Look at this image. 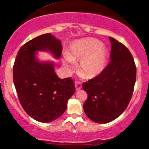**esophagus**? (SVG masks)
Segmentation results:
<instances>
[{"label": "esophagus", "mask_w": 149, "mask_h": 149, "mask_svg": "<svg viewBox=\"0 0 149 149\" xmlns=\"http://www.w3.org/2000/svg\"><path fill=\"white\" fill-rule=\"evenodd\" d=\"M82 87V85H81V83L79 81H76L75 82V89H76L77 91H79V89H81Z\"/></svg>", "instance_id": "esophagus-1"}]
</instances>
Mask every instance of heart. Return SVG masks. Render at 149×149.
<instances>
[{
	"instance_id": "obj_1",
	"label": "heart",
	"mask_w": 149,
	"mask_h": 149,
	"mask_svg": "<svg viewBox=\"0 0 149 149\" xmlns=\"http://www.w3.org/2000/svg\"><path fill=\"white\" fill-rule=\"evenodd\" d=\"M66 58L70 62L81 60L79 72L85 78L93 79L99 76L104 70L108 52L99 40L90 38H84L71 44Z\"/></svg>"
}]
</instances>
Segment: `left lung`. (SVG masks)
<instances>
[{
	"label": "left lung",
	"instance_id": "8db88e82",
	"mask_svg": "<svg viewBox=\"0 0 149 149\" xmlns=\"http://www.w3.org/2000/svg\"><path fill=\"white\" fill-rule=\"evenodd\" d=\"M109 39L111 61L99 76L82 85L88 95L83 109L97 123H109L123 113L132 98L136 79V67L129 49L115 38Z\"/></svg>",
	"mask_w": 149,
	"mask_h": 149
}]
</instances>
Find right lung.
I'll list each match as a JSON object with an SVG mask.
<instances>
[{
	"label": "right lung",
	"mask_w": 149,
	"mask_h": 149,
	"mask_svg": "<svg viewBox=\"0 0 149 149\" xmlns=\"http://www.w3.org/2000/svg\"><path fill=\"white\" fill-rule=\"evenodd\" d=\"M61 40L51 33L30 40L20 48L13 65V83L24 111L32 119L49 123L60 117L75 92L72 79H60L54 62H40L38 52H48L59 59Z\"/></svg>",
	"instance_id": "add662e5"
}]
</instances>
